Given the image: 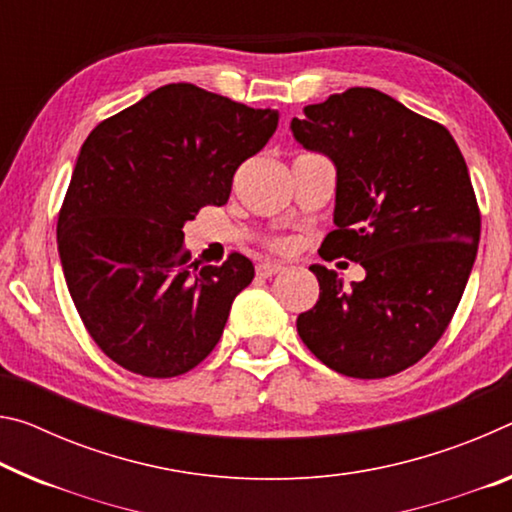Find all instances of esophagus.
<instances>
[{"instance_id": "34e87169", "label": "esophagus", "mask_w": 512, "mask_h": 512, "mask_svg": "<svg viewBox=\"0 0 512 512\" xmlns=\"http://www.w3.org/2000/svg\"><path fill=\"white\" fill-rule=\"evenodd\" d=\"M285 266L278 264V262H262L257 264V275H262V278H273L275 273H280Z\"/></svg>"}]
</instances>
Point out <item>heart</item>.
I'll return each instance as SVG.
<instances>
[{"label": "heart", "instance_id": "heart-1", "mask_svg": "<svg viewBox=\"0 0 512 512\" xmlns=\"http://www.w3.org/2000/svg\"><path fill=\"white\" fill-rule=\"evenodd\" d=\"M269 246H271V250H275V253H287V250L291 248V241L289 239H271Z\"/></svg>", "mask_w": 512, "mask_h": 512}]
</instances>
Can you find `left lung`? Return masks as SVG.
Wrapping results in <instances>:
<instances>
[{
	"instance_id": "left-lung-1",
	"label": "left lung",
	"mask_w": 512,
	"mask_h": 512,
	"mask_svg": "<svg viewBox=\"0 0 512 512\" xmlns=\"http://www.w3.org/2000/svg\"><path fill=\"white\" fill-rule=\"evenodd\" d=\"M291 132L337 168V230L323 259L367 271L344 287L335 271L310 266L321 291L298 314V335L332 371L394 376L444 335L472 273L481 212L465 159L444 125L376 88L307 104Z\"/></svg>"
}]
</instances>
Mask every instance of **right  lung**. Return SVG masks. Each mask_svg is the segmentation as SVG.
<instances>
[{
  "mask_svg": "<svg viewBox=\"0 0 512 512\" xmlns=\"http://www.w3.org/2000/svg\"><path fill=\"white\" fill-rule=\"evenodd\" d=\"M275 127L278 111L168 84L81 145L56 243L88 335L123 369L173 378L214 351L255 266L241 253L191 264L182 227L205 205H225L237 168Z\"/></svg>",
  "mask_w": 512,
  "mask_h": 512,
  "instance_id": "right-lung-1",
  "label": "right lung"
}]
</instances>
